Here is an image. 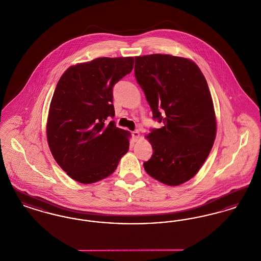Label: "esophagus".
<instances>
[{"mask_svg":"<svg viewBox=\"0 0 261 261\" xmlns=\"http://www.w3.org/2000/svg\"><path fill=\"white\" fill-rule=\"evenodd\" d=\"M132 136H133V139H134L135 141H138V139L140 138V132H139L138 130L133 131V132H132Z\"/></svg>","mask_w":261,"mask_h":261,"instance_id":"34e87169","label":"esophagus"}]
</instances>
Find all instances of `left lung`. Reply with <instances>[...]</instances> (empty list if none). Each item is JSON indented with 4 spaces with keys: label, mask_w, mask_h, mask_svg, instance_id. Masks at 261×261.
Listing matches in <instances>:
<instances>
[{
    "label": "left lung",
    "mask_w": 261,
    "mask_h": 261,
    "mask_svg": "<svg viewBox=\"0 0 261 261\" xmlns=\"http://www.w3.org/2000/svg\"><path fill=\"white\" fill-rule=\"evenodd\" d=\"M135 77L163 122L145 136L153 152L144 168L162 184L181 185L199 172L216 137L207 82L192 60L161 54L135 57Z\"/></svg>",
    "instance_id": "1"
}]
</instances>
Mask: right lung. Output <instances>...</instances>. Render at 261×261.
Here are the masks:
<instances>
[{"mask_svg": "<svg viewBox=\"0 0 261 261\" xmlns=\"http://www.w3.org/2000/svg\"><path fill=\"white\" fill-rule=\"evenodd\" d=\"M134 66V58H98L68 67L50 100L47 140L63 171L92 184L112 175L129 149L131 133L116 127L112 88Z\"/></svg>", "mask_w": 261, "mask_h": 261, "instance_id": "add662e5", "label": "right lung"}]
</instances>
